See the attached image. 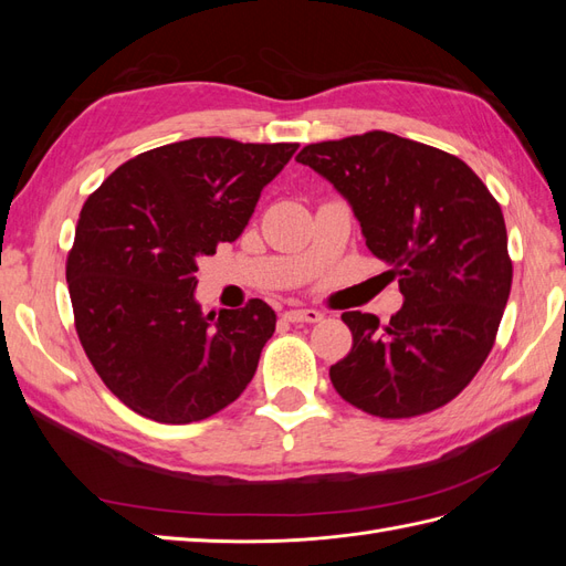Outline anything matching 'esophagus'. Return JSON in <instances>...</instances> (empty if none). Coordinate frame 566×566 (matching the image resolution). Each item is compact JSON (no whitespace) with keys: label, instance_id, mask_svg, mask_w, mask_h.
I'll use <instances>...</instances> for the list:
<instances>
[{"label":"esophagus","instance_id":"34e87169","mask_svg":"<svg viewBox=\"0 0 566 566\" xmlns=\"http://www.w3.org/2000/svg\"><path fill=\"white\" fill-rule=\"evenodd\" d=\"M285 318L293 323H318L323 321V314L318 310H290L285 312Z\"/></svg>","mask_w":566,"mask_h":566}]
</instances>
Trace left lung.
<instances>
[{
    "label": "left lung",
    "mask_w": 566,
    "mask_h": 566,
    "mask_svg": "<svg viewBox=\"0 0 566 566\" xmlns=\"http://www.w3.org/2000/svg\"><path fill=\"white\" fill-rule=\"evenodd\" d=\"M297 163L349 202L403 295L387 325L342 314L354 345L331 366L333 387L380 418L449 403L486 361L510 297L501 205L460 158L389 132L310 144Z\"/></svg>",
    "instance_id": "8db88e82"
}]
</instances>
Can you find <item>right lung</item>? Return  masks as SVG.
Segmentation results:
<instances>
[{
	"instance_id": "obj_1",
	"label": "right lung",
	"mask_w": 566,
	"mask_h": 566,
	"mask_svg": "<svg viewBox=\"0 0 566 566\" xmlns=\"http://www.w3.org/2000/svg\"><path fill=\"white\" fill-rule=\"evenodd\" d=\"M297 144L188 139L142 153L84 202L67 254L75 328L134 413L186 424L241 397L276 331L262 300L205 314L200 256L233 243Z\"/></svg>"
}]
</instances>
